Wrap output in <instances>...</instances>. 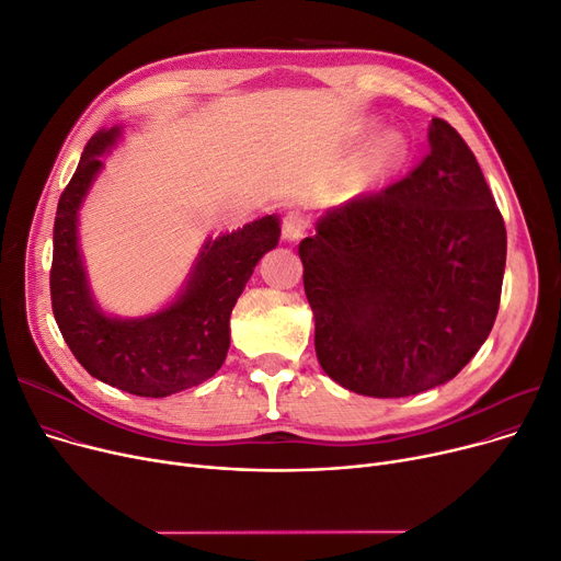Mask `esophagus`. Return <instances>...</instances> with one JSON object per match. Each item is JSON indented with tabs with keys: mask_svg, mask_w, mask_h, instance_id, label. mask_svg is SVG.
Returning <instances> with one entry per match:
<instances>
[{
	"mask_svg": "<svg viewBox=\"0 0 561 561\" xmlns=\"http://www.w3.org/2000/svg\"><path fill=\"white\" fill-rule=\"evenodd\" d=\"M308 230V217L301 209H289L283 219V239L287 242H297Z\"/></svg>",
	"mask_w": 561,
	"mask_h": 561,
	"instance_id": "obj_1",
	"label": "esophagus"
}]
</instances>
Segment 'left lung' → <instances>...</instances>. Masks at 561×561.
Listing matches in <instances>:
<instances>
[{
  "label": "left lung",
  "instance_id": "left-lung-1",
  "mask_svg": "<svg viewBox=\"0 0 561 561\" xmlns=\"http://www.w3.org/2000/svg\"><path fill=\"white\" fill-rule=\"evenodd\" d=\"M299 255L322 369L358 394L409 397L455 379L489 337L506 230L472 150L434 118L430 154L327 211Z\"/></svg>",
  "mask_w": 561,
  "mask_h": 561
}]
</instances>
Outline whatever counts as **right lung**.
I'll list each match as a JSON object with an SVG mask.
<instances>
[{
	"instance_id": "1",
	"label": "right lung",
	"mask_w": 561,
	"mask_h": 561,
	"mask_svg": "<svg viewBox=\"0 0 561 561\" xmlns=\"http://www.w3.org/2000/svg\"><path fill=\"white\" fill-rule=\"evenodd\" d=\"M118 127L87 144L55 219L49 270L51 310L72 356L91 377L139 397H167L207 381L230 346V312L257 260L278 244V217L207 242L175 304L146 319H112L95 306L77 249V209L100 171Z\"/></svg>"
}]
</instances>
